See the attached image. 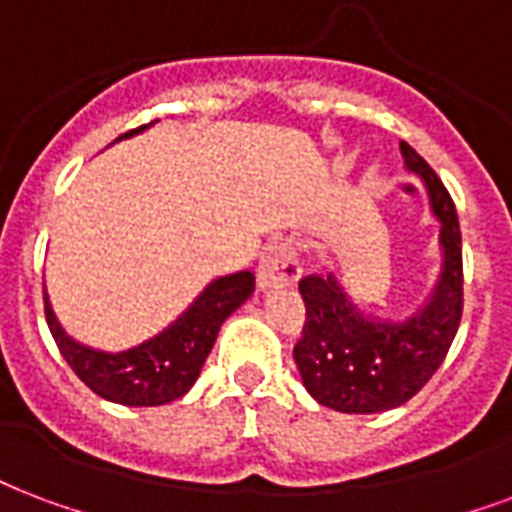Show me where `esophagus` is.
<instances>
[{
    "instance_id": "1",
    "label": "esophagus",
    "mask_w": 512,
    "mask_h": 512,
    "mask_svg": "<svg viewBox=\"0 0 512 512\" xmlns=\"http://www.w3.org/2000/svg\"><path fill=\"white\" fill-rule=\"evenodd\" d=\"M301 276V263L295 257L290 244H276L257 263V287L260 290H274V287L295 285Z\"/></svg>"
}]
</instances>
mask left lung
<instances>
[{
  "instance_id": "left-lung-1",
  "label": "left lung",
  "mask_w": 512,
  "mask_h": 512,
  "mask_svg": "<svg viewBox=\"0 0 512 512\" xmlns=\"http://www.w3.org/2000/svg\"><path fill=\"white\" fill-rule=\"evenodd\" d=\"M399 149L439 219L442 271L429 298L404 320H380L352 304L333 274L304 276L298 285L306 323L293 350L295 366L317 404L350 415L385 412L410 401L445 361L464 309L456 206L429 162L404 140Z\"/></svg>"
}]
</instances>
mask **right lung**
<instances>
[{"label":"right lung","mask_w":512,"mask_h":512,"mask_svg":"<svg viewBox=\"0 0 512 512\" xmlns=\"http://www.w3.org/2000/svg\"><path fill=\"white\" fill-rule=\"evenodd\" d=\"M143 130L146 124L124 132L121 138H130ZM252 290V271L219 276L189 304L187 312L179 314L176 323L151 336L149 342L124 352L94 350L67 336L51 309L48 293H43L45 320L62 358L70 363V369L81 377L86 388H92L102 399L127 407H160L181 399L195 385L208 352L217 342L219 328L252 295Z\"/></svg>","instance_id":"1"}]
</instances>
